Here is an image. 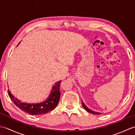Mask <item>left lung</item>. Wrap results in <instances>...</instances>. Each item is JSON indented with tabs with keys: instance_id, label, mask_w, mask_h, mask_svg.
Instances as JSON below:
<instances>
[{
	"instance_id": "left-lung-1",
	"label": "left lung",
	"mask_w": 135,
	"mask_h": 135,
	"mask_svg": "<svg viewBox=\"0 0 135 135\" xmlns=\"http://www.w3.org/2000/svg\"><path fill=\"white\" fill-rule=\"evenodd\" d=\"M82 105L83 107H84V108L88 112H89V113H91V114H96V115H100V114H101L102 113H99V112H96V111H92L91 110H90V109L88 108L86 106V105L84 104V102H83L82 101Z\"/></svg>"
}]
</instances>
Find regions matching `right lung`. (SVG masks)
Segmentation results:
<instances>
[{
	"label": "right lung",
	"mask_w": 135,
	"mask_h": 135,
	"mask_svg": "<svg viewBox=\"0 0 135 135\" xmlns=\"http://www.w3.org/2000/svg\"><path fill=\"white\" fill-rule=\"evenodd\" d=\"M60 83L61 81L56 82L53 86L52 90H51L48 98L43 102L38 103L31 104L21 102L16 98L12 94H11L9 89H8V94L14 104L25 113L30 114L31 115H41L54 110L58 104L61 95L60 91Z\"/></svg>",
	"instance_id": "1"
}]
</instances>
